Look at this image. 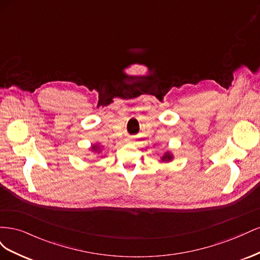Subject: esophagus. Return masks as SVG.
Here are the masks:
<instances>
[{"label":"esophagus","mask_w":260,"mask_h":260,"mask_svg":"<svg viewBox=\"0 0 260 260\" xmlns=\"http://www.w3.org/2000/svg\"><path fill=\"white\" fill-rule=\"evenodd\" d=\"M128 141H129V142H131V141H130V140H128Z\"/></svg>","instance_id":"1"}]
</instances>
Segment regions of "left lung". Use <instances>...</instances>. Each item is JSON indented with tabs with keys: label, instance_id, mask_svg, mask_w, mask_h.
<instances>
[{
	"label": "left lung",
	"instance_id": "left-lung-1",
	"mask_svg": "<svg viewBox=\"0 0 260 260\" xmlns=\"http://www.w3.org/2000/svg\"><path fill=\"white\" fill-rule=\"evenodd\" d=\"M172 159H174V155H172L171 152H169V151L165 152V154L160 157V161L161 162H169Z\"/></svg>",
	"mask_w": 260,
	"mask_h": 260
}]
</instances>
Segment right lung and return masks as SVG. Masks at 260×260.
Returning <instances> with one entry per match:
<instances>
[{"instance_id":"right-lung-1","label":"right lung","mask_w":260,"mask_h":260,"mask_svg":"<svg viewBox=\"0 0 260 260\" xmlns=\"http://www.w3.org/2000/svg\"><path fill=\"white\" fill-rule=\"evenodd\" d=\"M90 149H91V151H92L93 153H98V154L102 153V147L100 146V143L93 144V145L90 147Z\"/></svg>"}]
</instances>
